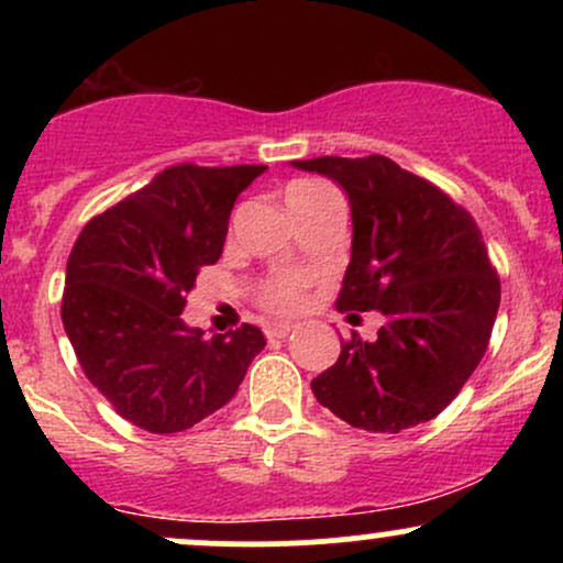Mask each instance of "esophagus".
<instances>
[{
	"instance_id": "esophagus-1",
	"label": "esophagus",
	"mask_w": 563,
	"mask_h": 563,
	"mask_svg": "<svg viewBox=\"0 0 563 563\" xmlns=\"http://www.w3.org/2000/svg\"><path fill=\"white\" fill-rule=\"evenodd\" d=\"M294 331V325H290V322H273V325H267V339L273 341V339H286V335Z\"/></svg>"
}]
</instances>
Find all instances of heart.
<instances>
[{"label":"heart","instance_id":"heart-1","mask_svg":"<svg viewBox=\"0 0 563 563\" xmlns=\"http://www.w3.org/2000/svg\"><path fill=\"white\" fill-rule=\"evenodd\" d=\"M312 183H296L288 187L290 190H299V187H309ZM262 301L264 307L273 309L277 314H290L301 307L303 301V277L301 275H277L267 286L262 288Z\"/></svg>","mask_w":563,"mask_h":563}]
</instances>
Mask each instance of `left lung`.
Returning <instances> with one entry per match:
<instances>
[{
    "instance_id": "obj_1",
    "label": "left lung",
    "mask_w": 563,
    "mask_h": 563,
    "mask_svg": "<svg viewBox=\"0 0 563 563\" xmlns=\"http://www.w3.org/2000/svg\"><path fill=\"white\" fill-rule=\"evenodd\" d=\"M290 166L346 192L352 260L335 303L384 318L378 339L341 341L312 394L354 429L399 434L431 421L482 363L500 307V280L474 217L384 156Z\"/></svg>"
}]
</instances>
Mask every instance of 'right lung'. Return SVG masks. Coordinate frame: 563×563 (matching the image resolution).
Returning a JSON list of instances; mask_svg holds the SVG:
<instances>
[{"label": "right lung", "mask_w": 563, "mask_h": 563, "mask_svg": "<svg viewBox=\"0 0 563 563\" xmlns=\"http://www.w3.org/2000/svg\"><path fill=\"white\" fill-rule=\"evenodd\" d=\"M267 166H172L95 217L68 256L63 328L129 423L177 434L235 397L264 333L203 335L183 320L198 269L222 256L230 211Z\"/></svg>", "instance_id": "right-lung-1"}]
</instances>
